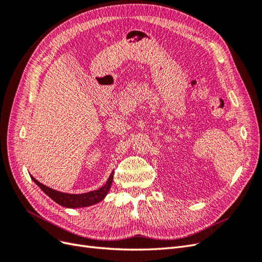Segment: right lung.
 <instances>
[{"label":"right lung","mask_w":262,"mask_h":262,"mask_svg":"<svg viewBox=\"0 0 262 262\" xmlns=\"http://www.w3.org/2000/svg\"><path fill=\"white\" fill-rule=\"evenodd\" d=\"M35 184L40 188L42 191L48 195L49 198L57 202L58 204L62 205L64 208H70V209H77V208H85V207H91V205L96 204L100 201H102L108 194L110 188H112L113 185V180H114V171L110 173V176L107 180L106 184L100 187L97 190H93V191L90 192H85V193H80V194H74V193H66V192H61L57 191V190L51 189L49 187H47L42 185L41 182H39L37 179H35L33 176H30Z\"/></svg>","instance_id":"add662e5"}]
</instances>
